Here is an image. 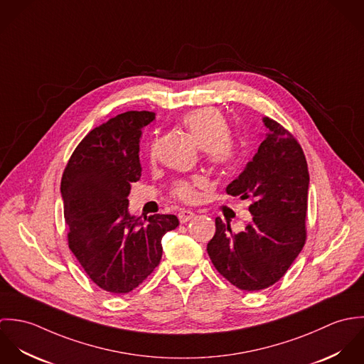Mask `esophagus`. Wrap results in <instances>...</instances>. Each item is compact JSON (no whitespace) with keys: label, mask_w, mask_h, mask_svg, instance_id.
Listing matches in <instances>:
<instances>
[{"label":"esophagus","mask_w":364,"mask_h":364,"mask_svg":"<svg viewBox=\"0 0 364 364\" xmlns=\"http://www.w3.org/2000/svg\"><path fill=\"white\" fill-rule=\"evenodd\" d=\"M195 215H196V214H195L192 210H186V208L181 210V211H179V214H178V217H179V221H181L182 224H185V223L191 221V220H192Z\"/></svg>","instance_id":"esophagus-1"}]
</instances>
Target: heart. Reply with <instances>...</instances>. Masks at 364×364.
Wrapping results in <instances>:
<instances>
[{
  "label": "heart",
  "mask_w": 364,
  "mask_h": 364,
  "mask_svg": "<svg viewBox=\"0 0 364 364\" xmlns=\"http://www.w3.org/2000/svg\"><path fill=\"white\" fill-rule=\"evenodd\" d=\"M182 126L192 134L196 143L203 149L208 162L218 168H228L238 156V141L228 133L225 117L213 107H200L183 114ZM154 154V143L150 147V156ZM208 179L196 175L189 179L175 181L172 193L186 202L196 200L198 189L205 188Z\"/></svg>",
  "instance_id": "heart-1"
}]
</instances>
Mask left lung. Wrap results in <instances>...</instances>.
<instances>
[{"instance_id": "obj_1", "label": "left lung", "mask_w": 364, "mask_h": 364, "mask_svg": "<svg viewBox=\"0 0 364 364\" xmlns=\"http://www.w3.org/2000/svg\"><path fill=\"white\" fill-rule=\"evenodd\" d=\"M267 129L258 153L227 186V193L252 198V221L235 234L215 218L208 244L214 267L241 290L257 291L284 276L306 244L310 175L297 140L277 122L263 117Z\"/></svg>"}]
</instances>
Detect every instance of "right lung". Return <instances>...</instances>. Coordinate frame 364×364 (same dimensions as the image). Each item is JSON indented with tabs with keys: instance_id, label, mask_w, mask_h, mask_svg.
Returning a JSON list of instances; mask_svg holds the SVG:
<instances>
[{
	"instance_id": "add662e5",
	"label": "right lung",
	"mask_w": 364,
	"mask_h": 364,
	"mask_svg": "<svg viewBox=\"0 0 364 364\" xmlns=\"http://www.w3.org/2000/svg\"><path fill=\"white\" fill-rule=\"evenodd\" d=\"M154 119L153 112L130 110L95 127L61 178L68 247L91 280L112 294L134 290L153 273L162 237L179 225L173 214L143 221L129 213L130 183L141 176V129Z\"/></svg>"
}]
</instances>
